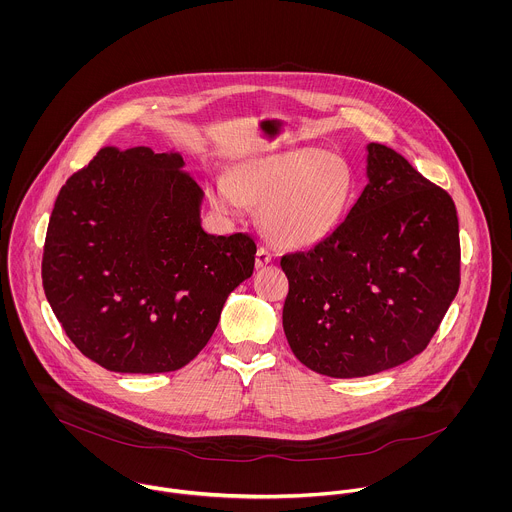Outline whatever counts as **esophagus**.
<instances>
[{"label":"esophagus","mask_w":512,"mask_h":512,"mask_svg":"<svg viewBox=\"0 0 512 512\" xmlns=\"http://www.w3.org/2000/svg\"><path fill=\"white\" fill-rule=\"evenodd\" d=\"M272 252L266 248V246H260L258 250H256V268H264L266 264H270L272 262Z\"/></svg>","instance_id":"34e87169"}]
</instances>
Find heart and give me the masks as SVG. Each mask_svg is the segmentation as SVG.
Masks as SVG:
<instances>
[{
	"label": "heart",
	"instance_id": "obj_1",
	"mask_svg": "<svg viewBox=\"0 0 512 512\" xmlns=\"http://www.w3.org/2000/svg\"><path fill=\"white\" fill-rule=\"evenodd\" d=\"M351 197L347 163L323 149L299 147L254 155L236 165L232 179L209 187L213 207L240 215L246 203L260 205L266 234L290 248L319 242L341 219Z\"/></svg>",
	"mask_w": 512,
	"mask_h": 512
}]
</instances>
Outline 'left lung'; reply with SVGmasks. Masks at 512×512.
<instances>
[{"label": "left lung", "mask_w": 512, "mask_h": 512, "mask_svg": "<svg viewBox=\"0 0 512 512\" xmlns=\"http://www.w3.org/2000/svg\"><path fill=\"white\" fill-rule=\"evenodd\" d=\"M366 179L321 242L280 260L293 355L333 378L370 376L420 355L459 290L451 197L380 144L366 146Z\"/></svg>", "instance_id": "1"}]
</instances>
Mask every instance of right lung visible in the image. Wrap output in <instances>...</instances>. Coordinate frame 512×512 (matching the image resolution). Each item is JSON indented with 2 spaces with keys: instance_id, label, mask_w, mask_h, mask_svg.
<instances>
[{
  "instance_id": "obj_1",
  "label": "right lung",
  "mask_w": 512,
  "mask_h": 512,
  "mask_svg": "<svg viewBox=\"0 0 512 512\" xmlns=\"http://www.w3.org/2000/svg\"><path fill=\"white\" fill-rule=\"evenodd\" d=\"M183 167L175 149L104 147L57 197L43 288L76 349L106 370L187 365L252 276L254 240L203 230L205 193Z\"/></svg>"
}]
</instances>
